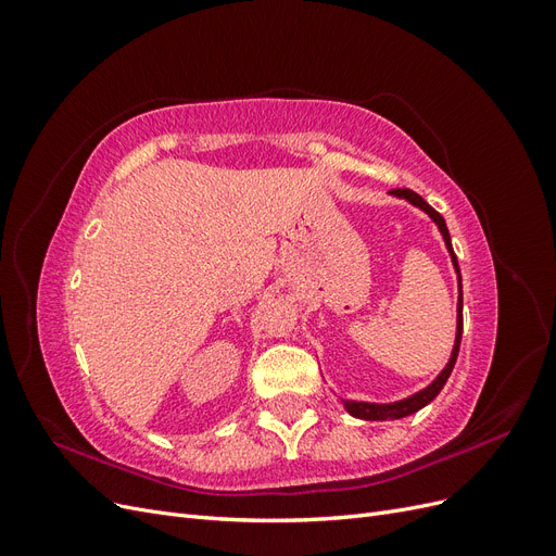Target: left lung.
<instances>
[{"label": "left lung", "mask_w": 556, "mask_h": 556, "mask_svg": "<svg viewBox=\"0 0 556 556\" xmlns=\"http://www.w3.org/2000/svg\"><path fill=\"white\" fill-rule=\"evenodd\" d=\"M392 194H396V197H401V199H408L410 204H415V206H419L422 208L425 213H429V217L431 220L439 225V229H441V233H443V239H445V245H447V250H450V255H452V264H454V268H457V276H459V306H457V339H454V348H452V357H450V362H447V366L443 368V374L435 378L427 390H422V392H417V394H413V396H408V399H403V401H396V403H362V401H343V406H345V410L352 415V417H359V419H399V417H406V415H413V413H417L419 408H425L427 403H431L435 396H439V392L443 390V384L447 382V378H450V374H452V368H454V362H457V355H459V345H462V329H464V319H462V274H459V264H457V255H454V250H452V241H450V231H447V227H445V220H443V215L435 211V208H431L427 201L419 197L417 192H413V190H408V188H396V190H392Z\"/></svg>", "instance_id": "8db88e82"}]
</instances>
